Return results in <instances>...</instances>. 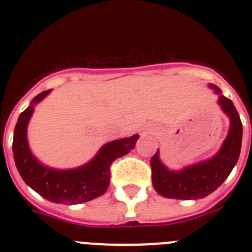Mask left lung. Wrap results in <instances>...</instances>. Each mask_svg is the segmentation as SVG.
Listing matches in <instances>:
<instances>
[{
    "instance_id": "1",
    "label": "left lung",
    "mask_w": 252,
    "mask_h": 252,
    "mask_svg": "<svg viewBox=\"0 0 252 252\" xmlns=\"http://www.w3.org/2000/svg\"><path fill=\"white\" fill-rule=\"evenodd\" d=\"M213 90L220 93L217 87ZM218 103L231 119V127L220 153L211 160L189 166L182 171H170L159 160V150L150 160L153 186L162 197L175 199L204 198L223 183L239 160L242 141V122L232 101L220 95Z\"/></svg>"
}]
</instances>
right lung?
<instances>
[{"label":"right lung","instance_id":"1","mask_svg":"<svg viewBox=\"0 0 252 252\" xmlns=\"http://www.w3.org/2000/svg\"><path fill=\"white\" fill-rule=\"evenodd\" d=\"M49 91L37 94L30 106L19 116L13 132L12 150L17 170L29 187L48 201L62 204L84 203L99 197L110 186L111 165L113 160L130 153L139 135L108 142L97 157L82 168L73 170H55L43 166L32 157L26 139V127L34 104L40 102Z\"/></svg>","mask_w":252,"mask_h":252}]
</instances>
